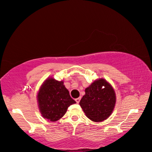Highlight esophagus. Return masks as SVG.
<instances>
[{
  "mask_svg": "<svg viewBox=\"0 0 152 152\" xmlns=\"http://www.w3.org/2000/svg\"><path fill=\"white\" fill-rule=\"evenodd\" d=\"M80 100V98H76V99H75V101H76V103H77V104H78V103H79Z\"/></svg>",
  "mask_w": 152,
  "mask_h": 152,
  "instance_id": "34e87169",
  "label": "esophagus"
}]
</instances>
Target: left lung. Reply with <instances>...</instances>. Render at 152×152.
Instances as JSON below:
<instances>
[{"mask_svg": "<svg viewBox=\"0 0 152 152\" xmlns=\"http://www.w3.org/2000/svg\"><path fill=\"white\" fill-rule=\"evenodd\" d=\"M80 106L86 115L93 122L106 120L112 113L116 102L114 89L104 78L94 80L85 90Z\"/></svg>", "mask_w": 152, "mask_h": 152, "instance_id": "left-lung-1", "label": "left lung"}]
</instances>
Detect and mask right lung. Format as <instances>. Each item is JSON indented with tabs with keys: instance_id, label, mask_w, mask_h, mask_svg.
<instances>
[{
	"instance_id": "right-lung-1",
	"label": "right lung",
	"mask_w": 152,
	"mask_h": 152,
	"mask_svg": "<svg viewBox=\"0 0 152 152\" xmlns=\"http://www.w3.org/2000/svg\"><path fill=\"white\" fill-rule=\"evenodd\" d=\"M37 102L42 117L56 122L64 116L68 107L76 104L63 81L49 78L42 85L37 94Z\"/></svg>"
}]
</instances>
